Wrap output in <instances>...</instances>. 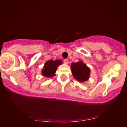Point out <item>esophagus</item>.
Here are the masks:
<instances>
[{"mask_svg": "<svg viewBox=\"0 0 127 127\" xmlns=\"http://www.w3.org/2000/svg\"><path fill=\"white\" fill-rule=\"evenodd\" d=\"M64 64H66L67 65V64H68V60H67V59H65V60H64Z\"/></svg>", "mask_w": 127, "mask_h": 127, "instance_id": "obj_1", "label": "esophagus"}]
</instances>
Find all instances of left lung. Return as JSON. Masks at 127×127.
<instances>
[{
  "mask_svg": "<svg viewBox=\"0 0 127 127\" xmlns=\"http://www.w3.org/2000/svg\"><path fill=\"white\" fill-rule=\"evenodd\" d=\"M71 70L73 77L79 82H85L90 79V67L82 61L71 64Z\"/></svg>",
  "mask_w": 127,
  "mask_h": 127,
  "instance_id": "1",
  "label": "left lung"
}]
</instances>
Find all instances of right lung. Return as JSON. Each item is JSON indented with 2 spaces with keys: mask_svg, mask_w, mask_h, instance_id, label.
Listing matches in <instances>:
<instances>
[{
  "mask_svg": "<svg viewBox=\"0 0 127 127\" xmlns=\"http://www.w3.org/2000/svg\"><path fill=\"white\" fill-rule=\"evenodd\" d=\"M62 64V61L61 60H49L45 63L43 69L41 70V74L48 78L54 77L55 75L57 67Z\"/></svg>",
  "mask_w": 127,
  "mask_h": 127,
  "instance_id": "obj_1",
  "label": "right lung"
}]
</instances>
